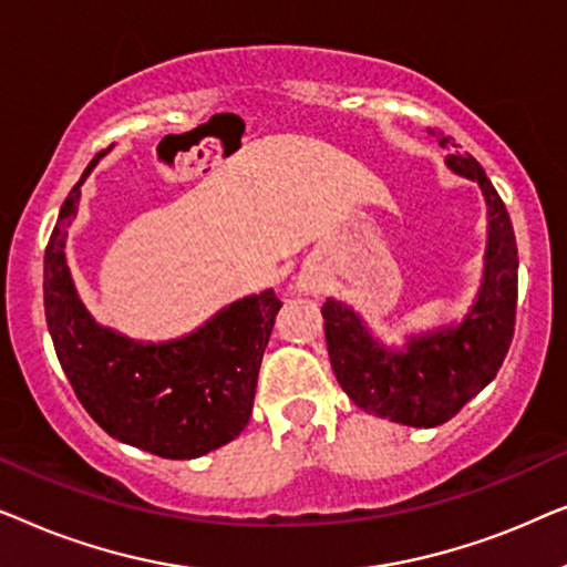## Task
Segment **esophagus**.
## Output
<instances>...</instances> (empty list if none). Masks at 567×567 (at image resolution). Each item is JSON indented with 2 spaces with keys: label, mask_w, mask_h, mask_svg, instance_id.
Returning <instances> with one entry per match:
<instances>
[{
  "label": "esophagus",
  "mask_w": 567,
  "mask_h": 567,
  "mask_svg": "<svg viewBox=\"0 0 567 567\" xmlns=\"http://www.w3.org/2000/svg\"><path fill=\"white\" fill-rule=\"evenodd\" d=\"M297 286H299V291H307V293H312V291H320V286H317L315 278H309V276H299Z\"/></svg>",
  "instance_id": "1"
}]
</instances>
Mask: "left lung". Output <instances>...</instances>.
<instances>
[{
    "label": "left lung",
    "instance_id": "1",
    "mask_svg": "<svg viewBox=\"0 0 567 567\" xmlns=\"http://www.w3.org/2000/svg\"><path fill=\"white\" fill-rule=\"evenodd\" d=\"M439 144L446 150L452 138ZM446 167L475 181L487 206L483 284L464 320L410 332L405 346L390 348L353 307L338 299L322 307L330 367L343 392L367 413L413 429L446 423L493 382L516 322L518 252L506 206L472 154H449Z\"/></svg>",
    "mask_w": 567,
    "mask_h": 567
}]
</instances>
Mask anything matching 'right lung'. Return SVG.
<instances>
[{"instance_id": "add662e5", "label": "right lung", "mask_w": 567, "mask_h": 567, "mask_svg": "<svg viewBox=\"0 0 567 567\" xmlns=\"http://www.w3.org/2000/svg\"><path fill=\"white\" fill-rule=\"evenodd\" d=\"M100 152L69 190L43 260L45 322L59 363L100 429L123 444L196 460L239 436L252 415L262 353L281 301L274 289L231 301L188 336L146 343L103 328L76 293L66 229Z\"/></svg>"}]
</instances>
